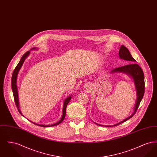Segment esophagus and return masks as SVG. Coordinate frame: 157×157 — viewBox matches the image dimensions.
<instances>
[{
	"label": "esophagus",
	"mask_w": 157,
	"mask_h": 157,
	"mask_svg": "<svg viewBox=\"0 0 157 157\" xmlns=\"http://www.w3.org/2000/svg\"><path fill=\"white\" fill-rule=\"evenodd\" d=\"M87 87H88V86H86V87H85V88H87Z\"/></svg>",
	"instance_id": "34e87169"
}]
</instances>
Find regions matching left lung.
<instances>
[{
    "label": "left lung",
    "instance_id": "8db88e82",
    "mask_svg": "<svg viewBox=\"0 0 157 157\" xmlns=\"http://www.w3.org/2000/svg\"><path fill=\"white\" fill-rule=\"evenodd\" d=\"M119 56L121 59L127 60L131 63L121 67L115 68L111 71V73L112 74V73H117V72H122V73H125L127 75L130 76L134 80L137 97H136V99L135 104L134 108V112L132 113V114L131 116L128 117L126 119L120 122V123H118L112 126H108V127H113V126L120 125L121 124L125 122L127 120H129V118H132L134 115L135 113H136L138 108V106L142 100V98L144 97V92H145L144 75V72L142 71V69L138 64L135 63H132L135 62L136 60L132 58L129 50L124 45H122L120 48V51H119ZM97 124L99 126H103V125H99L98 124Z\"/></svg>",
    "mask_w": 157,
    "mask_h": 157
}]
</instances>
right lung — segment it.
<instances>
[{
	"mask_svg": "<svg viewBox=\"0 0 157 157\" xmlns=\"http://www.w3.org/2000/svg\"><path fill=\"white\" fill-rule=\"evenodd\" d=\"M36 49V48H32L31 50H35ZM30 54V51H28L26 52L25 53L22 57L21 59L20 60V62H19V63L17 65V66L15 67V69H14V71L13 72V74H12V80H11V86H12V90L13 91V97H14V100H15V104L16 106L18 109V111L22 115V113L20 110V108H19V96H18V91H17V74L19 73V71L20 70V69L22 67V66L23 65V63L25 61V60L26 59V58L29 56V55ZM71 96H69L67 98H66V99L63 102V111H62V117L60 118V120L56 123L55 124H53L52 125H40V124H35L34 122H32L33 124H35V125H37L38 126H40V127H53V126H55V125H58L60 124L65 117V115H66V109H67V105L69 102L70 101V100L71 99ZM31 122V121H30Z\"/></svg>",
	"mask_w": 157,
	"mask_h": 157,
	"instance_id": "right-lung-1",
	"label": "right lung"
}]
</instances>
